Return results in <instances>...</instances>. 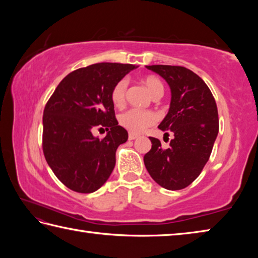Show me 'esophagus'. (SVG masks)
<instances>
[{"label": "esophagus", "mask_w": 258, "mask_h": 258, "mask_svg": "<svg viewBox=\"0 0 258 258\" xmlns=\"http://www.w3.org/2000/svg\"><path fill=\"white\" fill-rule=\"evenodd\" d=\"M138 137H139L138 134H135V133H132V132H131V133L128 134V140H135V139H137Z\"/></svg>", "instance_id": "esophagus-1"}]
</instances>
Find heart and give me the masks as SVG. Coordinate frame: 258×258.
<instances>
[{
    "label": "heart",
    "instance_id": "1",
    "mask_svg": "<svg viewBox=\"0 0 258 258\" xmlns=\"http://www.w3.org/2000/svg\"><path fill=\"white\" fill-rule=\"evenodd\" d=\"M143 84L149 91L150 94L155 99L160 98L164 93V84L158 77L147 76L143 78ZM128 82L125 78H121L115 85L112 86L110 92V100L112 104L117 108L124 106L126 100V92H127ZM157 120L155 112L150 110H140V109H130L123 115H120V124L127 128L132 133H141L147 127L154 125Z\"/></svg>",
    "mask_w": 258,
    "mask_h": 258
}]
</instances>
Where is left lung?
I'll use <instances>...</instances> for the list:
<instances>
[{
  "label": "left lung",
  "mask_w": 258,
  "mask_h": 258,
  "mask_svg": "<svg viewBox=\"0 0 258 258\" xmlns=\"http://www.w3.org/2000/svg\"><path fill=\"white\" fill-rule=\"evenodd\" d=\"M147 68L160 75L171 87V107L158 128L171 131L174 138L164 149L158 139L150 137L151 149L143 160L150 176L160 186L184 189L200 175L211 157L218 133L215 99L206 83L190 69L168 64Z\"/></svg>",
  "instance_id": "obj_1"
}]
</instances>
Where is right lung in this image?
<instances>
[{
  "label": "right lung",
  "instance_id": "1",
  "mask_svg": "<svg viewBox=\"0 0 258 258\" xmlns=\"http://www.w3.org/2000/svg\"><path fill=\"white\" fill-rule=\"evenodd\" d=\"M137 68L130 63L100 62L76 69L63 78L43 112L42 147L61 183L80 194L101 187L116 164V150L127 141L110 100L112 86ZM98 127L108 133L93 137Z\"/></svg>",
  "mask_w": 258,
  "mask_h": 258
}]
</instances>
